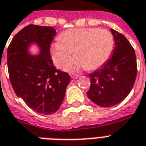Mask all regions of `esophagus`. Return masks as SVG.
I'll list each match as a JSON object with an SVG mask.
<instances>
[{
  "mask_svg": "<svg viewBox=\"0 0 146 146\" xmlns=\"http://www.w3.org/2000/svg\"><path fill=\"white\" fill-rule=\"evenodd\" d=\"M71 77H72V79H77V78H78L79 77H80V75L77 74H71Z\"/></svg>",
  "mask_w": 146,
  "mask_h": 146,
  "instance_id": "obj_1",
  "label": "esophagus"
}]
</instances>
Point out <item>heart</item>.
I'll use <instances>...</instances> for the list:
<instances>
[{
	"mask_svg": "<svg viewBox=\"0 0 146 146\" xmlns=\"http://www.w3.org/2000/svg\"><path fill=\"white\" fill-rule=\"evenodd\" d=\"M60 38L50 44L51 57L55 66L60 67L74 53L75 56L64 66V70L70 72L98 68L109 58L113 48V36L106 29H68Z\"/></svg>",
	"mask_w": 146,
	"mask_h": 146,
	"instance_id": "heart-1",
	"label": "heart"
}]
</instances>
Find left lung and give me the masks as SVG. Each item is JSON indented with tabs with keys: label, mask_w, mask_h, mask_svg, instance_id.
Masks as SVG:
<instances>
[{
	"label": "left lung",
	"mask_w": 146,
	"mask_h": 146,
	"mask_svg": "<svg viewBox=\"0 0 146 146\" xmlns=\"http://www.w3.org/2000/svg\"><path fill=\"white\" fill-rule=\"evenodd\" d=\"M115 41L112 56L90 75L88 98L97 105L110 108L122 102L133 86L137 73L134 49L126 37L111 29Z\"/></svg>",
	"instance_id": "obj_1"
}]
</instances>
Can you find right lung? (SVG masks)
Returning a JSON list of instances; mask_svg holds the SVG:
<instances>
[{"label": "right lung", "mask_w": 146, "mask_h": 146, "mask_svg": "<svg viewBox=\"0 0 146 146\" xmlns=\"http://www.w3.org/2000/svg\"><path fill=\"white\" fill-rule=\"evenodd\" d=\"M55 35L54 27L27 25L13 37L7 49L9 80L16 96L44 115L58 110L71 80L68 73L53 64L50 46ZM33 44L40 48L38 55L29 52Z\"/></svg>", "instance_id": "obj_1"}]
</instances>
